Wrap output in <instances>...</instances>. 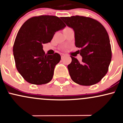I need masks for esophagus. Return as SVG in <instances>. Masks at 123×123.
I'll use <instances>...</instances> for the list:
<instances>
[{
	"label": "esophagus",
	"instance_id": "1",
	"mask_svg": "<svg viewBox=\"0 0 123 123\" xmlns=\"http://www.w3.org/2000/svg\"><path fill=\"white\" fill-rule=\"evenodd\" d=\"M65 54H61V58H63V57H64Z\"/></svg>",
	"mask_w": 123,
	"mask_h": 123
}]
</instances>
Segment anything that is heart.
I'll list each match as a JSON object with an SVG mask.
<instances>
[{
    "instance_id": "b5f03b06",
    "label": "heart",
    "mask_w": 123,
    "mask_h": 123,
    "mask_svg": "<svg viewBox=\"0 0 123 123\" xmlns=\"http://www.w3.org/2000/svg\"><path fill=\"white\" fill-rule=\"evenodd\" d=\"M70 29V28H65L64 30H63V31H65V30H67V29Z\"/></svg>"
}]
</instances>
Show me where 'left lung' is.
I'll list each match as a JSON object with an SVG mask.
<instances>
[{
	"instance_id": "1",
	"label": "left lung",
	"mask_w": 123,
	"mask_h": 123,
	"mask_svg": "<svg viewBox=\"0 0 123 123\" xmlns=\"http://www.w3.org/2000/svg\"><path fill=\"white\" fill-rule=\"evenodd\" d=\"M74 32L75 46L80 48L82 57L80 62L72 57L68 66L74 82L81 86H92L99 82L106 75L111 60L110 39L106 30L98 21L84 16L61 17Z\"/></svg>"
}]
</instances>
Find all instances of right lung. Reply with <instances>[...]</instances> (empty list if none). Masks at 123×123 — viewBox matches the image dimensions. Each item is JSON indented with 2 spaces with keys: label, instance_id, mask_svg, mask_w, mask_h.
I'll list each match as a JSON object with an SVG mask.
<instances>
[{
  "label": "right lung",
  "instance_id": "add662e5",
  "mask_svg": "<svg viewBox=\"0 0 123 123\" xmlns=\"http://www.w3.org/2000/svg\"><path fill=\"white\" fill-rule=\"evenodd\" d=\"M66 25L58 17L39 15L31 17L22 25L14 43L13 54L17 69L31 84L41 85L53 79L59 54H46L43 44L49 43L56 32Z\"/></svg>",
  "mask_w": 123,
  "mask_h": 123
}]
</instances>
